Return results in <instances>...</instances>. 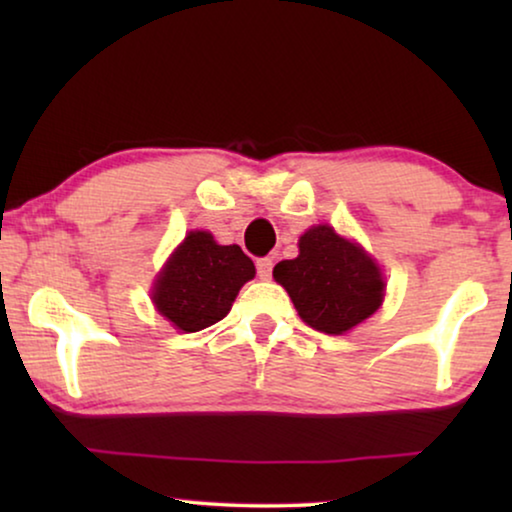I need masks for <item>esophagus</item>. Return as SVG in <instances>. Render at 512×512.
<instances>
[{"label": "esophagus", "instance_id": "1", "mask_svg": "<svg viewBox=\"0 0 512 512\" xmlns=\"http://www.w3.org/2000/svg\"><path fill=\"white\" fill-rule=\"evenodd\" d=\"M256 272H258V277L261 279H270V275H272V258H258L256 261Z\"/></svg>", "mask_w": 512, "mask_h": 512}]
</instances>
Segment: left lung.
<instances>
[{
  "label": "left lung",
  "mask_w": 512,
  "mask_h": 512,
  "mask_svg": "<svg viewBox=\"0 0 512 512\" xmlns=\"http://www.w3.org/2000/svg\"><path fill=\"white\" fill-rule=\"evenodd\" d=\"M298 249V258L277 263L272 277L289 291L305 324L340 335L382 305V275L359 244L331 226H314L300 237Z\"/></svg>",
  "instance_id": "1"
}]
</instances>
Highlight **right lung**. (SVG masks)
I'll list each match as a JSON object with an SVG mask.
<instances>
[{"mask_svg":"<svg viewBox=\"0 0 512 512\" xmlns=\"http://www.w3.org/2000/svg\"><path fill=\"white\" fill-rule=\"evenodd\" d=\"M254 275V261L237 244L221 247L205 230H195L158 277L153 303L179 331L195 333L226 317Z\"/></svg>","mask_w":512,"mask_h":512,"instance_id":"right-lung-1","label":"right lung"}]
</instances>
